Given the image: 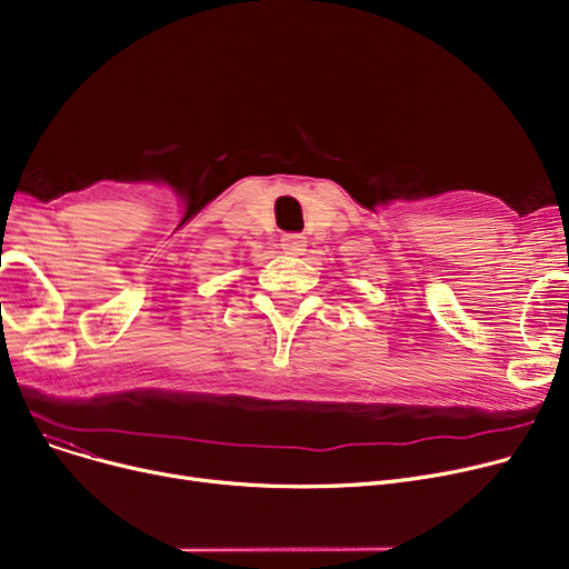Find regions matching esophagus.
<instances>
[{
    "label": "esophagus",
    "mask_w": 569,
    "mask_h": 569,
    "mask_svg": "<svg viewBox=\"0 0 569 569\" xmlns=\"http://www.w3.org/2000/svg\"><path fill=\"white\" fill-rule=\"evenodd\" d=\"M281 249L286 253H292V256H300L305 249H307V237L300 234V232H288L281 237Z\"/></svg>",
    "instance_id": "1"
}]
</instances>
